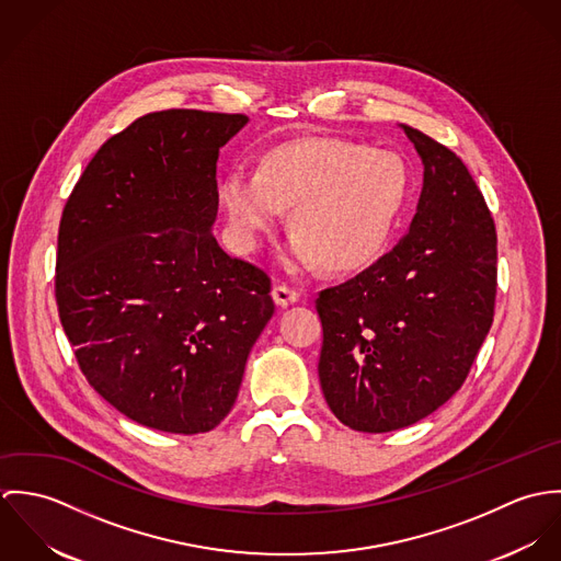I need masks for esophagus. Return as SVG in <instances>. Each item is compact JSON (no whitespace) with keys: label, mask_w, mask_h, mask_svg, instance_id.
Listing matches in <instances>:
<instances>
[{"label":"esophagus","mask_w":561,"mask_h":561,"mask_svg":"<svg viewBox=\"0 0 561 561\" xmlns=\"http://www.w3.org/2000/svg\"><path fill=\"white\" fill-rule=\"evenodd\" d=\"M272 298H274V302H276L278 307H289V305L298 302V291H294V289H289V287H285V285H276V287L272 289Z\"/></svg>","instance_id":"1"}]
</instances>
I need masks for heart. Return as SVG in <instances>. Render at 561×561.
Wrapping results in <instances>:
<instances>
[{
	"mask_svg": "<svg viewBox=\"0 0 561 561\" xmlns=\"http://www.w3.org/2000/svg\"><path fill=\"white\" fill-rule=\"evenodd\" d=\"M408 168L398 153L318 138L272 149L252 172L233 168L220 201L233 243L250 252L291 209L294 238L283 259L294 274L352 272L376 261L408 198Z\"/></svg>",
	"mask_w": 561,
	"mask_h": 561,
	"instance_id": "obj_1",
	"label": "heart"
}]
</instances>
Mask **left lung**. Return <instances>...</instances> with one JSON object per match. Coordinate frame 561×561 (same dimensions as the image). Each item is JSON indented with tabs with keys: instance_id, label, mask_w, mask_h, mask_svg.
Masks as SVG:
<instances>
[{
	"instance_id": "obj_1",
	"label": "left lung",
	"mask_w": 561,
	"mask_h": 561,
	"mask_svg": "<svg viewBox=\"0 0 561 561\" xmlns=\"http://www.w3.org/2000/svg\"><path fill=\"white\" fill-rule=\"evenodd\" d=\"M400 127L423 163L408 233L316 300L325 403L369 434L408 427L449 400L494 316L496 231L485 201L454 151Z\"/></svg>"
}]
</instances>
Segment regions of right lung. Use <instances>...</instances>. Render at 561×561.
Masks as SVG:
<instances>
[{
	"instance_id": "1",
	"label": "right lung",
	"mask_w": 561,
	"mask_h": 561,
	"mask_svg": "<svg viewBox=\"0 0 561 561\" xmlns=\"http://www.w3.org/2000/svg\"><path fill=\"white\" fill-rule=\"evenodd\" d=\"M245 123L147 114L96 151L62 211L56 300L81 374L151 430H214L274 316L270 276L211 233L218 156Z\"/></svg>"
}]
</instances>
